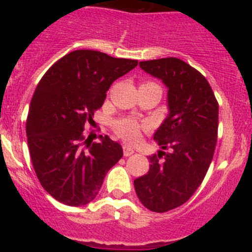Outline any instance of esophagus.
<instances>
[{"label":"esophagus","instance_id":"1","mask_svg":"<svg viewBox=\"0 0 252 252\" xmlns=\"http://www.w3.org/2000/svg\"><path fill=\"white\" fill-rule=\"evenodd\" d=\"M133 153H135V150H133L131 146L124 145V155H125V157H130V155H132Z\"/></svg>","mask_w":252,"mask_h":252}]
</instances>
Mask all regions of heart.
Segmentation results:
<instances>
[{"label": "heart", "mask_w": 252, "mask_h": 252, "mask_svg": "<svg viewBox=\"0 0 252 252\" xmlns=\"http://www.w3.org/2000/svg\"><path fill=\"white\" fill-rule=\"evenodd\" d=\"M115 132L126 141H136L140 136L142 126L132 119H122L115 122Z\"/></svg>", "instance_id": "b5f03b06"}]
</instances>
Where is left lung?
<instances>
[{"instance_id":"obj_1","label":"left lung","mask_w":252,"mask_h":252,"mask_svg":"<svg viewBox=\"0 0 252 252\" xmlns=\"http://www.w3.org/2000/svg\"><path fill=\"white\" fill-rule=\"evenodd\" d=\"M140 66L168 87L169 115L154 133L165 151L149 157V171L133 180L140 202L162 213L186 203L203 182L217 144L218 102L206 78L178 58Z\"/></svg>"}]
</instances>
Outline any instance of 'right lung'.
<instances>
[{
	"mask_svg": "<svg viewBox=\"0 0 252 252\" xmlns=\"http://www.w3.org/2000/svg\"><path fill=\"white\" fill-rule=\"evenodd\" d=\"M136 65L137 60L74 50L40 79L26 120L28 145L40 184L60 203L92 202L107 171L124 155L121 145L107 135L93 142L83 131L111 84Z\"/></svg>",
	"mask_w": 252,
	"mask_h": 252,
	"instance_id": "right-lung-1",
	"label": "right lung"
}]
</instances>
